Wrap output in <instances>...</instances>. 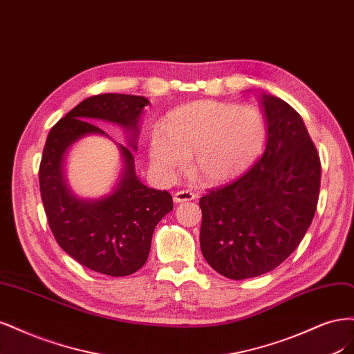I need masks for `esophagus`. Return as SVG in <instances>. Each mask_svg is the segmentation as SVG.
<instances>
[{
	"mask_svg": "<svg viewBox=\"0 0 354 354\" xmlns=\"http://www.w3.org/2000/svg\"><path fill=\"white\" fill-rule=\"evenodd\" d=\"M197 196L194 194L192 191H188V189H182V191H176L174 194V201L175 203H184V201H191L196 198Z\"/></svg>",
	"mask_w": 354,
	"mask_h": 354,
	"instance_id": "esophagus-1",
	"label": "esophagus"
}]
</instances>
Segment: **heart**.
I'll list each match as a JSON object with an SVG mask.
<instances>
[{
    "label": "heart",
    "mask_w": 354,
    "mask_h": 354,
    "mask_svg": "<svg viewBox=\"0 0 354 354\" xmlns=\"http://www.w3.org/2000/svg\"><path fill=\"white\" fill-rule=\"evenodd\" d=\"M266 119L256 106L201 100L170 111L150 140L151 165L172 178L191 158L203 182L219 184L253 165L266 142Z\"/></svg>",
    "instance_id": "obj_1"
}]
</instances>
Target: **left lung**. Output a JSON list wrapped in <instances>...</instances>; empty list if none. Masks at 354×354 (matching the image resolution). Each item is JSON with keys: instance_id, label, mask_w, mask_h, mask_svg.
Instances as JSON below:
<instances>
[{"instance_id": "left-lung-1", "label": "left lung", "mask_w": 354, "mask_h": 354, "mask_svg": "<svg viewBox=\"0 0 354 354\" xmlns=\"http://www.w3.org/2000/svg\"><path fill=\"white\" fill-rule=\"evenodd\" d=\"M268 123L263 154L247 172L200 198V245L207 263L230 279L278 268L309 230L321 188V160L301 116L261 94Z\"/></svg>"}]
</instances>
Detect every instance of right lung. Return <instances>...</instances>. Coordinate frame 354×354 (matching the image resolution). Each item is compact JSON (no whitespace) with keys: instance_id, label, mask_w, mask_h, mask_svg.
Here are the masks:
<instances>
[{"instance_id":"add662e5","label":"right lung","mask_w":354,"mask_h":354,"mask_svg":"<svg viewBox=\"0 0 354 354\" xmlns=\"http://www.w3.org/2000/svg\"><path fill=\"white\" fill-rule=\"evenodd\" d=\"M148 104L145 97L127 94L84 100L51 128L41 158V198L55 241L82 266L109 277H127L145 265L154 227L174 209L167 191L148 188L136 176L127 148L136 151L140 120ZM94 120L120 126L129 146L118 145L124 167L113 191L100 199H81L66 184L64 162L68 148L84 136H107Z\"/></svg>"}]
</instances>
